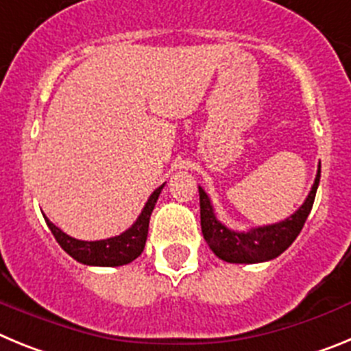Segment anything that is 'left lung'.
Instances as JSON below:
<instances>
[{"instance_id":"8db88e82","label":"left lung","mask_w":351,"mask_h":351,"mask_svg":"<svg viewBox=\"0 0 351 351\" xmlns=\"http://www.w3.org/2000/svg\"><path fill=\"white\" fill-rule=\"evenodd\" d=\"M320 182V165L316 172L315 182L309 191L308 198L302 206L291 214L285 221L274 223L267 226H256L247 232H235L226 228L221 221H218L214 214L210 198L206 191L198 186L200 195V225L206 243L213 250L218 258L230 263H258L280 256L287 247L297 239L302 230L304 223L311 213L315 195Z\"/></svg>"}]
</instances>
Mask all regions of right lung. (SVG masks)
Here are the masks:
<instances>
[{"instance_id":"1","label":"right lung","mask_w":351,"mask_h":351,"mask_svg":"<svg viewBox=\"0 0 351 351\" xmlns=\"http://www.w3.org/2000/svg\"><path fill=\"white\" fill-rule=\"evenodd\" d=\"M163 186L165 184H161L151 193L137 221L133 223L128 230L123 232L121 235H116V237L104 239V241H79V239L70 237L63 230H60L47 216H45V221H47V226L51 228L58 244L77 262L84 263V265H96V267L126 265L137 256H141V253L144 251L149 230V218H151V213L156 206V200L163 190Z\"/></svg>"}]
</instances>
